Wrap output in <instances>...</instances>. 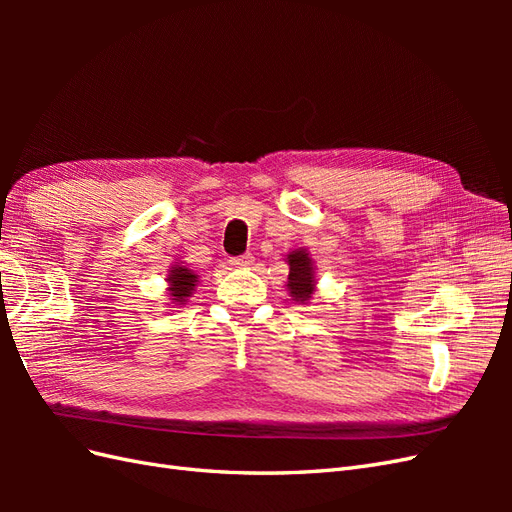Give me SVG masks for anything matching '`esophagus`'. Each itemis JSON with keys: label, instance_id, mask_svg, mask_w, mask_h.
I'll return each mask as SVG.
<instances>
[{"label": "esophagus", "instance_id": "1", "mask_svg": "<svg viewBox=\"0 0 512 512\" xmlns=\"http://www.w3.org/2000/svg\"><path fill=\"white\" fill-rule=\"evenodd\" d=\"M252 262H254V256H252V254H243V256L232 258L230 265H232V267H250Z\"/></svg>", "mask_w": 512, "mask_h": 512}]
</instances>
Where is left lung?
<instances>
[{
  "label": "left lung",
  "mask_w": 512,
  "mask_h": 512,
  "mask_svg": "<svg viewBox=\"0 0 512 512\" xmlns=\"http://www.w3.org/2000/svg\"><path fill=\"white\" fill-rule=\"evenodd\" d=\"M288 290L292 301L305 303L312 299V294L316 290V277H314V265L312 258H309L307 250H294L288 254Z\"/></svg>",
  "instance_id": "obj_1"
}]
</instances>
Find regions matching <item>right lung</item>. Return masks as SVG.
<instances>
[{"mask_svg":"<svg viewBox=\"0 0 512 512\" xmlns=\"http://www.w3.org/2000/svg\"><path fill=\"white\" fill-rule=\"evenodd\" d=\"M166 280H168L170 301H173L175 305H185V301H188V297H192V292L196 288L198 275L188 267L175 265V267H170Z\"/></svg>","mask_w":512,"mask_h":512,"instance_id":"obj_1","label":"right lung"}]
</instances>
